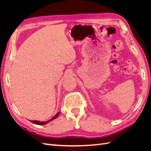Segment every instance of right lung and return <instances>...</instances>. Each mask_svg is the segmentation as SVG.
Listing matches in <instances>:
<instances>
[{
    "mask_svg": "<svg viewBox=\"0 0 151 151\" xmlns=\"http://www.w3.org/2000/svg\"><path fill=\"white\" fill-rule=\"evenodd\" d=\"M59 114H60V112L57 113L56 114V115H55V116L52 118L51 120H50L47 121V122H40V121H36V120H30V121H31V122L35 123V124H36V125H45V124H47V123H48V122H51L52 120H54V119H55V118H57Z\"/></svg>",
    "mask_w": 151,
    "mask_h": 151,
    "instance_id": "1",
    "label": "right lung"
}]
</instances>
